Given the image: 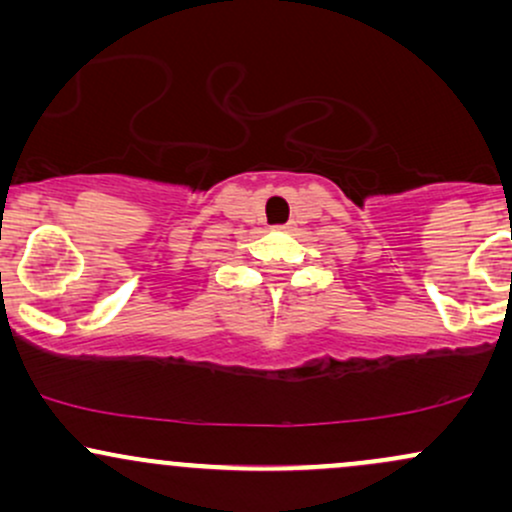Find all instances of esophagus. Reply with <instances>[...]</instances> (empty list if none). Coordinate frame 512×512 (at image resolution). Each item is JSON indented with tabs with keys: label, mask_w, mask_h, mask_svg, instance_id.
<instances>
[{
	"label": "esophagus",
	"mask_w": 512,
	"mask_h": 512,
	"mask_svg": "<svg viewBox=\"0 0 512 512\" xmlns=\"http://www.w3.org/2000/svg\"><path fill=\"white\" fill-rule=\"evenodd\" d=\"M281 228H289V226H281Z\"/></svg>",
	"instance_id": "34e87169"
}]
</instances>
